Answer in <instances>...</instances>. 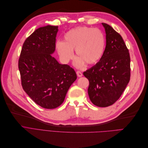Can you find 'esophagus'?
I'll use <instances>...</instances> for the list:
<instances>
[{
	"label": "esophagus",
	"mask_w": 148,
	"mask_h": 148,
	"mask_svg": "<svg viewBox=\"0 0 148 148\" xmlns=\"http://www.w3.org/2000/svg\"><path fill=\"white\" fill-rule=\"evenodd\" d=\"M77 75L78 77H82L83 76V73L80 71H77Z\"/></svg>",
	"instance_id": "esophagus-1"
}]
</instances>
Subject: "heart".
Listing matches in <instances>:
<instances>
[{
    "instance_id": "heart-1",
    "label": "heart",
    "mask_w": 148,
    "mask_h": 148,
    "mask_svg": "<svg viewBox=\"0 0 148 148\" xmlns=\"http://www.w3.org/2000/svg\"><path fill=\"white\" fill-rule=\"evenodd\" d=\"M106 38L102 31L97 28L80 26L71 29L64 35V41H57L56 50L60 59L64 63L73 58V51L78 57L75 65L82 67L85 63L96 64L104 52Z\"/></svg>"
}]
</instances>
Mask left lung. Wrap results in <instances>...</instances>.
Listing matches in <instances>:
<instances>
[{
	"instance_id": "8db88e82",
	"label": "left lung",
	"mask_w": 148,
	"mask_h": 148,
	"mask_svg": "<svg viewBox=\"0 0 148 148\" xmlns=\"http://www.w3.org/2000/svg\"><path fill=\"white\" fill-rule=\"evenodd\" d=\"M106 34V46L100 60L83 72L88 79V95L93 104L112 105L122 95L130 79V57L120 34L102 23Z\"/></svg>"
}]
</instances>
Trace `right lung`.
I'll return each mask as SVG.
<instances>
[{
  "instance_id": "1",
  "label": "right lung",
  "mask_w": 148,
  "mask_h": 148,
  "mask_svg": "<svg viewBox=\"0 0 148 148\" xmlns=\"http://www.w3.org/2000/svg\"><path fill=\"white\" fill-rule=\"evenodd\" d=\"M58 26L36 29L25 40L18 60L21 85L36 104L47 109L63 103L77 76L73 69L52 56L56 50Z\"/></svg>"
}]
</instances>
